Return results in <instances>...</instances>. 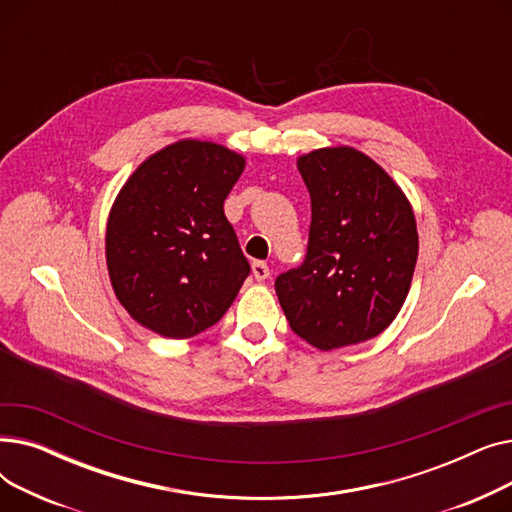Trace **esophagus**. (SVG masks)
<instances>
[{"instance_id":"34e87169","label":"esophagus","mask_w":512,"mask_h":512,"mask_svg":"<svg viewBox=\"0 0 512 512\" xmlns=\"http://www.w3.org/2000/svg\"><path fill=\"white\" fill-rule=\"evenodd\" d=\"M253 276H255L257 282L267 280V278H270V267H267L265 261H255L253 263Z\"/></svg>"}]
</instances>
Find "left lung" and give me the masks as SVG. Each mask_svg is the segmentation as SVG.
I'll return each mask as SVG.
<instances>
[{
  "mask_svg": "<svg viewBox=\"0 0 512 512\" xmlns=\"http://www.w3.org/2000/svg\"><path fill=\"white\" fill-rule=\"evenodd\" d=\"M311 195L305 261L276 278L292 332L319 351L384 332L405 303L419 251L415 215L398 184L353 147L297 161Z\"/></svg>",
  "mask_w": 512,
  "mask_h": 512,
  "instance_id": "left-lung-1",
  "label": "left lung"
}]
</instances>
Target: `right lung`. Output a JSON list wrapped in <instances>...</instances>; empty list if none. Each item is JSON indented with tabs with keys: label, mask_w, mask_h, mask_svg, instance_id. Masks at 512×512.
<instances>
[{
	"label": "right lung",
	"mask_w": 512,
	"mask_h": 512,
	"mask_svg": "<svg viewBox=\"0 0 512 512\" xmlns=\"http://www.w3.org/2000/svg\"><path fill=\"white\" fill-rule=\"evenodd\" d=\"M245 157L178 141L137 168L110 211L107 272L122 307L166 338H191L234 303L251 274L224 201Z\"/></svg>",
	"instance_id": "right-lung-1"
}]
</instances>
